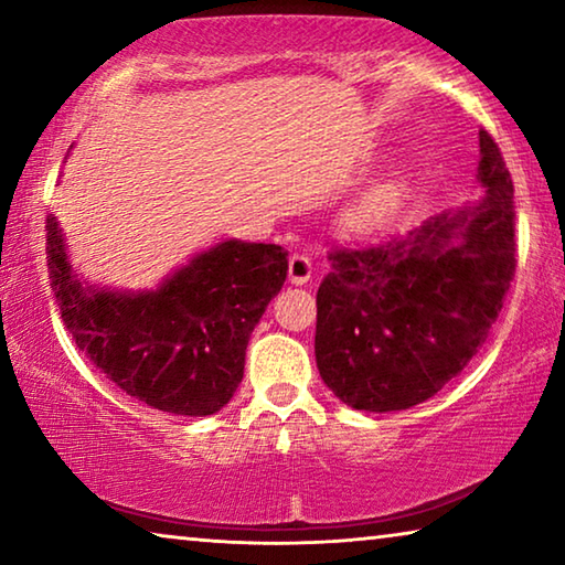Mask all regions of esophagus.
I'll return each instance as SVG.
<instances>
[{
    "label": "esophagus",
    "instance_id": "obj_1",
    "mask_svg": "<svg viewBox=\"0 0 565 565\" xmlns=\"http://www.w3.org/2000/svg\"><path fill=\"white\" fill-rule=\"evenodd\" d=\"M311 276H313V264H311L309 256L294 254L289 259V281L296 284V286H301V284L309 281Z\"/></svg>",
    "mask_w": 565,
    "mask_h": 565
}]
</instances>
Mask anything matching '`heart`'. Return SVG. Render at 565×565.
Masks as SVG:
<instances>
[{"label":"heart","mask_w":565,"mask_h":565,"mask_svg":"<svg viewBox=\"0 0 565 565\" xmlns=\"http://www.w3.org/2000/svg\"><path fill=\"white\" fill-rule=\"evenodd\" d=\"M398 191L394 186H379L366 194L359 202V206L353 209V224L361 228H371L384 222V218L391 214V209L396 206Z\"/></svg>","instance_id":"heart-1"}]
</instances>
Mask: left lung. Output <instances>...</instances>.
<instances>
[{
	"label": "left lung",
	"mask_w": 565,
	"mask_h": 565,
	"mask_svg": "<svg viewBox=\"0 0 565 565\" xmlns=\"http://www.w3.org/2000/svg\"><path fill=\"white\" fill-rule=\"evenodd\" d=\"M478 206L406 238L333 246L317 291V366L359 411H401L461 374L493 329L515 274L513 179L478 131Z\"/></svg>",
	"instance_id": "obj_1"
}]
</instances>
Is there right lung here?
<instances>
[{"mask_svg":"<svg viewBox=\"0 0 565 565\" xmlns=\"http://www.w3.org/2000/svg\"><path fill=\"white\" fill-rule=\"evenodd\" d=\"M289 252L224 242L154 294L84 289L46 216V269L66 331L124 394L174 416H209L244 376L246 343L281 291Z\"/></svg>","mask_w":565,"mask_h":565,"instance_id":"right-lung-1","label":"right lung"}]
</instances>
